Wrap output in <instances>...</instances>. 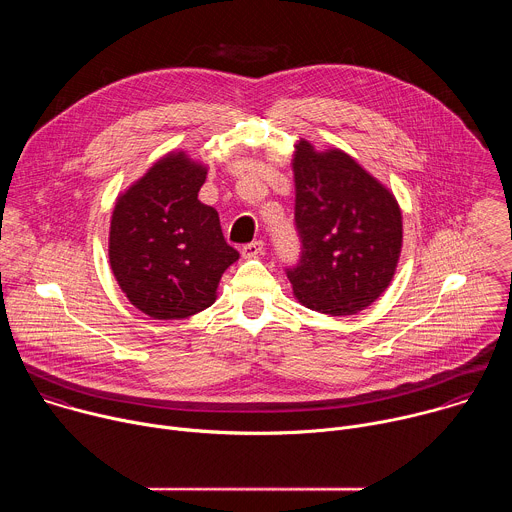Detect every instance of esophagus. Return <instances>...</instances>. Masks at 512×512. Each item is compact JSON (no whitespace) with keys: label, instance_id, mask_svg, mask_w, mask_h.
Returning <instances> with one entry per match:
<instances>
[{"label":"esophagus","instance_id":"obj_1","mask_svg":"<svg viewBox=\"0 0 512 512\" xmlns=\"http://www.w3.org/2000/svg\"><path fill=\"white\" fill-rule=\"evenodd\" d=\"M263 249H265L263 241H253V243L245 245V247L241 249V253H243V257H245V259H253V257L263 255Z\"/></svg>","mask_w":512,"mask_h":512}]
</instances>
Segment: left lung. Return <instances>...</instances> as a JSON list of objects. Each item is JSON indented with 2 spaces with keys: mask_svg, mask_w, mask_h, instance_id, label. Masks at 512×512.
<instances>
[{
  "mask_svg": "<svg viewBox=\"0 0 512 512\" xmlns=\"http://www.w3.org/2000/svg\"><path fill=\"white\" fill-rule=\"evenodd\" d=\"M302 259L287 277L294 298L320 314L350 316L377 302L403 247L395 194L338 148L300 137L291 158Z\"/></svg>",
  "mask_w": 512,
  "mask_h": 512,
  "instance_id": "left-lung-1",
  "label": "left lung"
}]
</instances>
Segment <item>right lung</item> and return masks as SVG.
<instances>
[{
    "mask_svg": "<svg viewBox=\"0 0 512 512\" xmlns=\"http://www.w3.org/2000/svg\"><path fill=\"white\" fill-rule=\"evenodd\" d=\"M206 172V164L176 150L115 200L111 271L125 298L154 320H182L210 308L218 281L239 259L218 212L198 200Z\"/></svg>",
    "mask_w": 512,
    "mask_h": 512,
    "instance_id": "1",
    "label": "right lung"
}]
</instances>
